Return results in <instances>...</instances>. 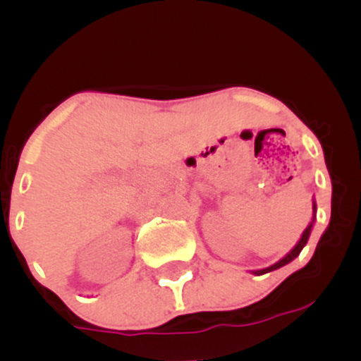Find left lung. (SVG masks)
Returning <instances> with one entry per match:
<instances>
[{
	"label": "left lung",
	"instance_id": "obj_1",
	"mask_svg": "<svg viewBox=\"0 0 361 361\" xmlns=\"http://www.w3.org/2000/svg\"><path fill=\"white\" fill-rule=\"evenodd\" d=\"M316 214H317V205H316V198H312V221L309 222V226L305 227V231L304 233H302V235H300V239L299 241H297V244L295 246L292 247V250H290L287 255L283 256V258L281 259H279L276 261V263H273L271 267H267V268H261V270H252L251 273L252 275H264V273H270V271H275V270H279V268H281V267H285V264H288L290 261H293L297 258V256L300 255V251L304 250V246L305 244H307V241H309V235H310V233H312V227H314V222H316Z\"/></svg>",
	"mask_w": 361,
	"mask_h": 361
}]
</instances>
